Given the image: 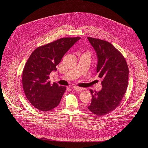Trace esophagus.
<instances>
[{
	"instance_id": "obj_1",
	"label": "esophagus",
	"mask_w": 148,
	"mask_h": 148,
	"mask_svg": "<svg viewBox=\"0 0 148 148\" xmlns=\"http://www.w3.org/2000/svg\"><path fill=\"white\" fill-rule=\"evenodd\" d=\"M73 88H74L75 90H76L77 91H81L84 90V88H81V87H79L77 86H73Z\"/></svg>"
}]
</instances>
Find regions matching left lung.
Returning <instances> with one entry per match:
<instances>
[{
    "mask_svg": "<svg viewBox=\"0 0 148 148\" xmlns=\"http://www.w3.org/2000/svg\"><path fill=\"white\" fill-rule=\"evenodd\" d=\"M87 38L97 53V73L102 79L101 91L90 90L92 98L88 109L97 116L105 115L120 104L127 89L129 69L122 54L109 42Z\"/></svg>",
    "mask_w": 148,
    "mask_h": 148,
    "instance_id": "obj_1",
    "label": "left lung"
}]
</instances>
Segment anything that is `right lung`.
I'll list each match as a JSON object with an SVG mask.
<instances>
[{
  "mask_svg": "<svg viewBox=\"0 0 148 148\" xmlns=\"http://www.w3.org/2000/svg\"><path fill=\"white\" fill-rule=\"evenodd\" d=\"M80 37H64L37 47L30 55L22 74L25 95L33 107L48 111L58 106L66 87L51 84L50 74Z\"/></svg>",
  "mask_w": 148,
  "mask_h": 148,
  "instance_id": "add662e5",
  "label": "right lung"
}]
</instances>
